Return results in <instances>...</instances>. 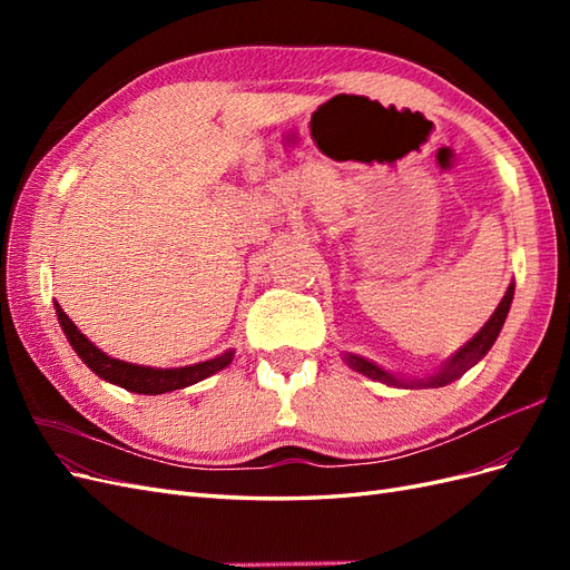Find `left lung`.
I'll use <instances>...</instances> for the list:
<instances>
[{
	"label": "left lung",
	"mask_w": 570,
	"mask_h": 570,
	"mask_svg": "<svg viewBox=\"0 0 570 570\" xmlns=\"http://www.w3.org/2000/svg\"><path fill=\"white\" fill-rule=\"evenodd\" d=\"M511 299H513V283L507 287L504 299L499 302V306L494 308V314L490 316V321L485 325L480 327L478 335L473 340L465 342L463 347L452 358H446L444 366L438 373L428 375V377H416V381H404V377H396V375L383 371L381 366H375L373 361H368L364 356H356V354H344V361H347L350 368L373 377V381H381L385 385H392V387H442V385H450V383L459 381V377L465 371L473 368L478 361L492 350V344L499 337V331H502V325L507 321V314H509V308H511Z\"/></svg>",
	"instance_id": "obj_1"
}]
</instances>
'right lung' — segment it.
Returning <instances> with one entry per match:
<instances>
[{
	"label": "right lung",
	"instance_id": "right-lung-1",
	"mask_svg": "<svg viewBox=\"0 0 570 570\" xmlns=\"http://www.w3.org/2000/svg\"><path fill=\"white\" fill-rule=\"evenodd\" d=\"M55 306H57L61 331L66 333V340L71 342L76 354L82 358V364H88V368H92V373H97L101 381L126 387L128 392L164 394V392L183 390V387H189V385L204 381V377L223 371L235 356V352L228 350L216 358L199 361V364L180 366V368H151V366L128 364V361H118L114 356H107L101 350H97L95 344L78 331L76 323L66 316L63 308L59 304H55Z\"/></svg>",
	"mask_w": 570,
	"mask_h": 570
}]
</instances>
